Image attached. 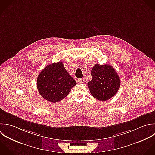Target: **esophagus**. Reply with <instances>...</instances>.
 <instances>
[{
    "mask_svg": "<svg viewBox=\"0 0 155 155\" xmlns=\"http://www.w3.org/2000/svg\"><path fill=\"white\" fill-rule=\"evenodd\" d=\"M78 83H84V79L83 78H79V79H78Z\"/></svg>",
    "mask_w": 155,
    "mask_h": 155,
    "instance_id": "obj_1",
    "label": "esophagus"
}]
</instances>
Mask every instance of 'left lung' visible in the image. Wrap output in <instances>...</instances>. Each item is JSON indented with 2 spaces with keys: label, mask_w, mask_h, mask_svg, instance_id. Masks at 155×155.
Segmentation results:
<instances>
[{
  "label": "left lung",
  "mask_w": 155,
  "mask_h": 155,
  "mask_svg": "<svg viewBox=\"0 0 155 155\" xmlns=\"http://www.w3.org/2000/svg\"><path fill=\"white\" fill-rule=\"evenodd\" d=\"M92 80L87 83L92 95L106 101L114 97L120 86V77L111 65L96 64L91 71Z\"/></svg>",
  "instance_id": "obj_1"
}]
</instances>
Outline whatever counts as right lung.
<instances>
[{
	"label": "right lung",
	"instance_id": "1",
	"mask_svg": "<svg viewBox=\"0 0 155 155\" xmlns=\"http://www.w3.org/2000/svg\"><path fill=\"white\" fill-rule=\"evenodd\" d=\"M76 84L60 61L46 66L37 80L39 94L52 103H57L65 98Z\"/></svg>",
	"mask_w": 155,
	"mask_h": 155
}]
</instances>
